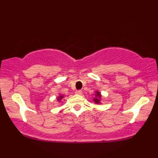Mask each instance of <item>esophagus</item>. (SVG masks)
Returning <instances> with one entry per match:
<instances>
[{"mask_svg": "<svg viewBox=\"0 0 158 158\" xmlns=\"http://www.w3.org/2000/svg\"><path fill=\"white\" fill-rule=\"evenodd\" d=\"M75 94H79V95H81V94H82V91H81V90H77V91L75 92Z\"/></svg>", "mask_w": 158, "mask_h": 158, "instance_id": "esophagus-1", "label": "esophagus"}]
</instances>
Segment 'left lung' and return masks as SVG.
Listing matches in <instances>:
<instances>
[{
  "label": "left lung",
  "instance_id": "obj_1",
  "mask_svg": "<svg viewBox=\"0 0 158 158\" xmlns=\"http://www.w3.org/2000/svg\"><path fill=\"white\" fill-rule=\"evenodd\" d=\"M96 96H98V97H99V98H100V92H96ZM94 101L96 103H99L100 100L98 98H94Z\"/></svg>",
  "mask_w": 158,
  "mask_h": 158
}]
</instances>
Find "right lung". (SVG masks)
Segmentation results:
<instances>
[{
	"label": "right lung",
	"instance_id": "obj_1",
	"mask_svg": "<svg viewBox=\"0 0 158 158\" xmlns=\"http://www.w3.org/2000/svg\"><path fill=\"white\" fill-rule=\"evenodd\" d=\"M62 98H63V96H60V98H59V100H60V99H61Z\"/></svg>",
	"mask_w": 158,
	"mask_h": 158
}]
</instances>
